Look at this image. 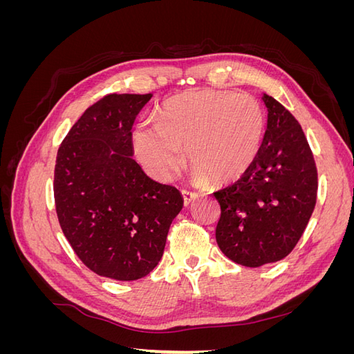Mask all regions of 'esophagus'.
Instances as JSON below:
<instances>
[{"mask_svg":"<svg viewBox=\"0 0 354 354\" xmlns=\"http://www.w3.org/2000/svg\"><path fill=\"white\" fill-rule=\"evenodd\" d=\"M181 195H183V202H185V205H189V203L198 196V195L195 194V192H190V190H187V189H183V190H181Z\"/></svg>","mask_w":354,"mask_h":354,"instance_id":"obj_1","label":"esophagus"}]
</instances>
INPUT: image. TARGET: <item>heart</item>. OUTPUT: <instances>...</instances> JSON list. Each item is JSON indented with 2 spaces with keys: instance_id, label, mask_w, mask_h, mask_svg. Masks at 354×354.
Returning a JSON list of instances; mask_svg holds the SVG:
<instances>
[{
  "instance_id": "1",
  "label": "heart",
  "mask_w": 354,
  "mask_h": 354,
  "mask_svg": "<svg viewBox=\"0 0 354 354\" xmlns=\"http://www.w3.org/2000/svg\"><path fill=\"white\" fill-rule=\"evenodd\" d=\"M266 118L248 93L192 90L168 99L155 124H140L133 134L137 158L149 174L168 178L183 160L216 183L239 178L261 147Z\"/></svg>"
}]
</instances>
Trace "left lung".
<instances>
[{"label":"left lung","instance_id":"1","mask_svg":"<svg viewBox=\"0 0 354 354\" xmlns=\"http://www.w3.org/2000/svg\"><path fill=\"white\" fill-rule=\"evenodd\" d=\"M267 128L246 173L214 192L221 216L216 239L232 261L260 267L291 252L303 236L317 198V168L295 116L263 95Z\"/></svg>","mask_w":354,"mask_h":354}]
</instances>
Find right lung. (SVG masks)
Here are the masks:
<instances>
[{
	"label": "right lung",
	"mask_w": 354,
	"mask_h": 354,
	"mask_svg": "<svg viewBox=\"0 0 354 354\" xmlns=\"http://www.w3.org/2000/svg\"><path fill=\"white\" fill-rule=\"evenodd\" d=\"M152 94H108L63 138L55 167L56 212L78 259L99 276L136 281L164 254L180 192L133 159L131 127Z\"/></svg>",
	"instance_id": "obj_1"
}]
</instances>
